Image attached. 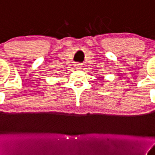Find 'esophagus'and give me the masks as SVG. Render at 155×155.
<instances>
[{"label": "esophagus", "mask_w": 155, "mask_h": 155, "mask_svg": "<svg viewBox=\"0 0 155 155\" xmlns=\"http://www.w3.org/2000/svg\"><path fill=\"white\" fill-rule=\"evenodd\" d=\"M75 67H76V69L79 70V69H81V64H75Z\"/></svg>", "instance_id": "34e87169"}]
</instances>
